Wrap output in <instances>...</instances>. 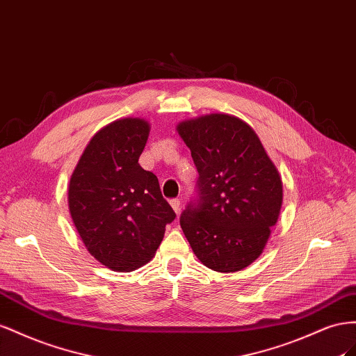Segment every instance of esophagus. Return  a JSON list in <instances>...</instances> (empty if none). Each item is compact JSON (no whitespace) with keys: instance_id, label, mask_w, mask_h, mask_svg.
<instances>
[{"instance_id":"esophagus-1","label":"esophagus","mask_w":356,"mask_h":356,"mask_svg":"<svg viewBox=\"0 0 356 356\" xmlns=\"http://www.w3.org/2000/svg\"><path fill=\"white\" fill-rule=\"evenodd\" d=\"M170 204H171L172 210H175L177 215H179V213H180V200L179 198H172V200H170Z\"/></svg>"}]
</instances>
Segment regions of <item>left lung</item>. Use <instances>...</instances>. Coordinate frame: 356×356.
<instances>
[{
	"instance_id": "left-lung-1",
	"label": "left lung",
	"mask_w": 356,
	"mask_h": 356,
	"mask_svg": "<svg viewBox=\"0 0 356 356\" xmlns=\"http://www.w3.org/2000/svg\"><path fill=\"white\" fill-rule=\"evenodd\" d=\"M177 133L198 170V201L180 227L206 267L246 268L266 248L283 201L279 171L249 124L227 113L188 119Z\"/></svg>"
}]
</instances>
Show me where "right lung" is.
I'll return each mask as SVG.
<instances>
[{
    "instance_id": "1",
    "label": "right lung",
    "mask_w": 356,
    "mask_h": 356,
    "mask_svg": "<svg viewBox=\"0 0 356 356\" xmlns=\"http://www.w3.org/2000/svg\"><path fill=\"white\" fill-rule=\"evenodd\" d=\"M149 133L146 119L111 122L90 138L70 179L68 209L79 236L113 271L147 264L176 218L158 177L138 164Z\"/></svg>"
}]
</instances>
